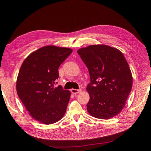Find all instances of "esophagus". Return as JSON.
I'll list each match as a JSON object with an SVG mask.
<instances>
[{"mask_svg":"<svg viewBox=\"0 0 151 151\" xmlns=\"http://www.w3.org/2000/svg\"><path fill=\"white\" fill-rule=\"evenodd\" d=\"M82 91V90L80 89H71V92L72 93H74V94H76V93H79Z\"/></svg>","mask_w":151,"mask_h":151,"instance_id":"1","label":"esophagus"}]
</instances>
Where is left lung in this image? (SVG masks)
<instances>
[{
  "label": "left lung",
  "mask_w": 151,
  "mask_h": 151,
  "mask_svg": "<svg viewBox=\"0 0 151 151\" xmlns=\"http://www.w3.org/2000/svg\"><path fill=\"white\" fill-rule=\"evenodd\" d=\"M77 53L90 75L88 112L101 119L116 116L125 106L132 86L131 71L123 54L106 45H91Z\"/></svg>",
  "instance_id": "8db88e82"
}]
</instances>
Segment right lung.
Returning <instances> with one entry per match:
<instances>
[{
	"label": "right lung",
	"instance_id": "add662e5",
	"mask_svg": "<svg viewBox=\"0 0 151 151\" xmlns=\"http://www.w3.org/2000/svg\"><path fill=\"white\" fill-rule=\"evenodd\" d=\"M72 49L44 46L31 53L19 72L16 89L29 115L44 124L55 123L63 117L70 92L61 86L54 87L59 77L58 69Z\"/></svg>",
	"mask_w": 151,
	"mask_h": 151
}]
</instances>
